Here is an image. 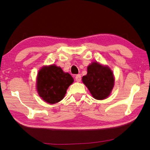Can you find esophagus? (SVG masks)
I'll list each match as a JSON object with an SVG mask.
<instances>
[{"label": "esophagus", "instance_id": "1", "mask_svg": "<svg viewBox=\"0 0 150 150\" xmlns=\"http://www.w3.org/2000/svg\"><path fill=\"white\" fill-rule=\"evenodd\" d=\"M75 80L77 82H80L81 80V76L80 74H78L75 76Z\"/></svg>", "mask_w": 150, "mask_h": 150}]
</instances>
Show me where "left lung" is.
Returning a JSON list of instances; mask_svg holds the SVG:
<instances>
[{"label":"left lung","mask_w":150,"mask_h":150,"mask_svg":"<svg viewBox=\"0 0 150 150\" xmlns=\"http://www.w3.org/2000/svg\"><path fill=\"white\" fill-rule=\"evenodd\" d=\"M95 99L103 100L111 93L114 85L112 71L97 62H92L87 68V74L82 78Z\"/></svg>","instance_id":"1"}]
</instances>
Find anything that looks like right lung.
Instances as JSON below:
<instances>
[{
	"instance_id": "right-lung-1",
	"label": "right lung",
	"mask_w": 150,
	"mask_h": 150,
	"mask_svg": "<svg viewBox=\"0 0 150 150\" xmlns=\"http://www.w3.org/2000/svg\"><path fill=\"white\" fill-rule=\"evenodd\" d=\"M73 79L62 68L54 65L44 67L37 76V88L39 96L49 103H56L64 98Z\"/></svg>"
}]
</instances>
